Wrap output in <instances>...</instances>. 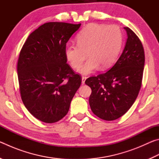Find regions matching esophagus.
Here are the masks:
<instances>
[{
	"label": "esophagus",
	"instance_id": "obj_1",
	"mask_svg": "<svg viewBox=\"0 0 159 159\" xmlns=\"http://www.w3.org/2000/svg\"><path fill=\"white\" fill-rule=\"evenodd\" d=\"M86 79H87V77H85V76H82V77H81L82 84H85V81Z\"/></svg>",
	"mask_w": 159,
	"mask_h": 159
}]
</instances>
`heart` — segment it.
Wrapping results in <instances>:
<instances>
[{"label": "heart", "instance_id": "obj_1", "mask_svg": "<svg viewBox=\"0 0 159 159\" xmlns=\"http://www.w3.org/2000/svg\"><path fill=\"white\" fill-rule=\"evenodd\" d=\"M77 45L68 43L64 48L66 60L73 69L79 68L87 54L89 60L80 67L83 75L92 74L99 66L104 69L116 60L123 43V36L117 26L91 23L76 36Z\"/></svg>", "mask_w": 159, "mask_h": 159}]
</instances>
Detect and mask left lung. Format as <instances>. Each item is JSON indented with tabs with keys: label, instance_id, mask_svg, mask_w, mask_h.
<instances>
[{
	"label": "left lung",
	"instance_id": "8db88e82",
	"mask_svg": "<svg viewBox=\"0 0 159 159\" xmlns=\"http://www.w3.org/2000/svg\"><path fill=\"white\" fill-rule=\"evenodd\" d=\"M128 39L116 62L106 73L85 80L92 90L89 98L91 110L97 116L114 120L122 116L133 105L142 85L144 52L137 35L124 27Z\"/></svg>",
	"mask_w": 159,
	"mask_h": 159
}]
</instances>
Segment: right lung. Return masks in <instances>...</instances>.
I'll return each mask as SVG.
<instances>
[{"mask_svg":"<svg viewBox=\"0 0 159 159\" xmlns=\"http://www.w3.org/2000/svg\"><path fill=\"white\" fill-rule=\"evenodd\" d=\"M80 24L48 22L29 35L17 63L21 100L41 121L64 118L81 84V78L66 64L64 48Z\"/></svg>","mask_w":159,"mask_h":159,"instance_id":"right-lung-1","label":"right lung"}]
</instances>
